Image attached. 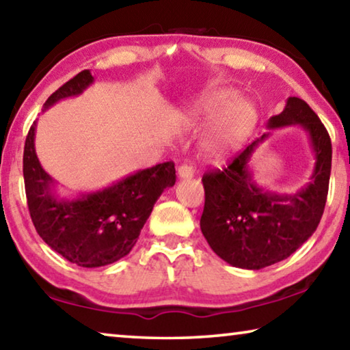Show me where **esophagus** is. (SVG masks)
<instances>
[{"mask_svg": "<svg viewBox=\"0 0 350 350\" xmlns=\"http://www.w3.org/2000/svg\"><path fill=\"white\" fill-rule=\"evenodd\" d=\"M177 174H179L180 179H189V177L194 176V170L191 165L182 163L179 168H177Z\"/></svg>", "mask_w": 350, "mask_h": 350, "instance_id": "34e87169", "label": "esophagus"}]
</instances>
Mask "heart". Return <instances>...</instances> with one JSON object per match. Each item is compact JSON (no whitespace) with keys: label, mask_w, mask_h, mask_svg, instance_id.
Instances as JSON below:
<instances>
[{"label":"heart","mask_w":350,"mask_h":350,"mask_svg":"<svg viewBox=\"0 0 350 350\" xmlns=\"http://www.w3.org/2000/svg\"><path fill=\"white\" fill-rule=\"evenodd\" d=\"M193 120H215L213 144L233 145L244 140L256 123V112L232 88H213L189 111Z\"/></svg>","instance_id":"heart-1"}]
</instances>
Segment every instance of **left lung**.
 Returning <instances> with one entry per match:
<instances>
[{
    "label": "left lung",
    "mask_w": 350,
    "mask_h": 350,
    "mask_svg": "<svg viewBox=\"0 0 350 350\" xmlns=\"http://www.w3.org/2000/svg\"><path fill=\"white\" fill-rule=\"evenodd\" d=\"M299 125L315 152L310 182L295 194L264 191L248 170L264 134L238 152L227 167L202 177L205 205L200 230L219 258L233 267L259 270L288 258L315 232L327 200L332 144L327 129L304 100L290 97L269 128Z\"/></svg>",
    "instance_id": "obj_1"
}]
</instances>
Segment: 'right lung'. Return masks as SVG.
<instances>
[{
	"mask_svg": "<svg viewBox=\"0 0 350 350\" xmlns=\"http://www.w3.org/2000/svg\"><path fill=\"white\" fill-rule=\"evenodd\" d=\"M92 81L90 70H81L46 100L44 109L58 100L79 96ZM35 125L33 122L26 137L23 176L29 213L41 239L80 267H102L126 256L159 196L174 185V162L137 171L79 199H58L52 193L54 180L41 168L35 152Z\"/></svg>",
	"mask_w": 350,
	"mask_h": 350,
	"instance_id": "right-lung-1",
	"label": "right lung"
}]
</instances>
